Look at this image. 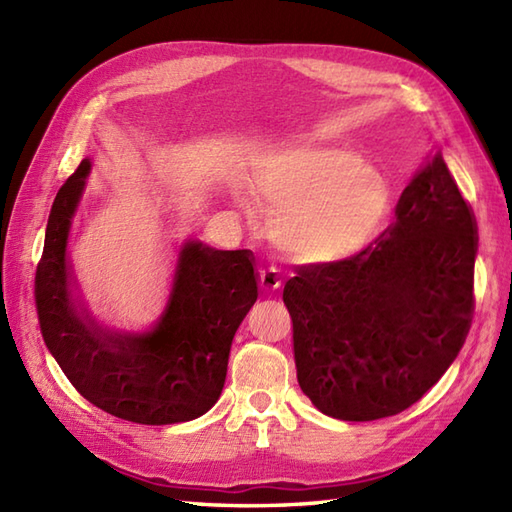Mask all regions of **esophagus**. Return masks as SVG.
<instances>
[{
    "label": "esophagus",
    "mask_w": 512,
    "mask_h": 512,
    "mask_svg": "<svg viewBox=\"0 0 512 512\" xmlns=\"http://www.w3.org/2000/svg\"><path fill=\"white\" fill-rule=\"evenodd\" d=\"M259 286L266 292H273L281 288V277L275 268H264L262 273H259Z\"/></svg>",
    "instance_id": "1"
}]
</instances>
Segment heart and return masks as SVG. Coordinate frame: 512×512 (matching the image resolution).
<instances>
[{"instance_id": "1", "label": "heart", "mask_w": 512, "mask_h": 512, "mask_svg": "<svg viewBox=\"0 0 512 512\" xmlns=\"http://www.w3.org/2000/svg\"><path fill=\"white\" fill-rule=\"evenodd\" d=\"M255 187L277 217L275 244L299 264L347 262L374 242L391 213L383 180L350 149L290 151L259 171Z\"/></svg>"}]
</instances>
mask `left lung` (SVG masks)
Returning <instances> with one entry per match:
<instances>
[{
  "instance_id": "1",
  "label": "left lung",
  "mask_w": 512,
  "mask_h": 512,
  "mask_svg": "<svg viewBox=\"0 0 512 512\" xmlns=\"http://www.w3.org/2000/svg\"><path fill=\"white\" fill-rule=\"evenodd\" d=\"M477 224L442 154L402 191L396 222L363 253L286 281L297 380L325 416L405 411L447 372L471 330Z\"/></svg>"
}]
</instances>
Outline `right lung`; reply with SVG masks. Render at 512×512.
Listing matches in <instances>:
<instances>
[{"label": "right lung", "instance_id": "add662e5", "mask_svg": "<svg viewBox=\"0 0 512 512\" xmlns=\"http://www.w3.org/2000/svg\"><path fill=\"white\" fill-rule=\"evenodd\" d=\"M90 160L54 198L35 275L41 336L63 374L92 405L138 424L200 418L222 394L233 336L257 301L248 250L187 242L167 310L147 334H112L83 317L70 297L65 246Z\"/></svg>", "mask_w": 512, "mask_h": 512}]
</instances>
